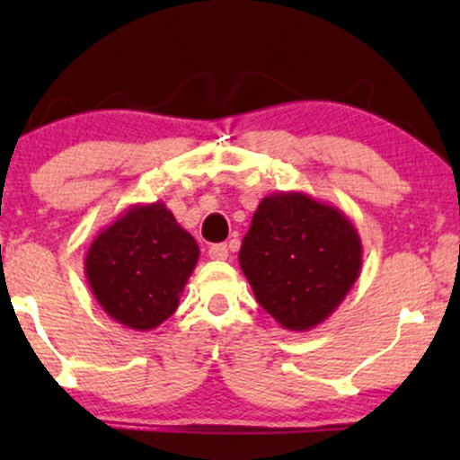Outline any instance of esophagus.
Here are the masks:
<instances>
[{
	"label": "esophagus",
	"instance_id": "1",
	"mask_svg": "<svg viewBox=\"0 0 460 460\" xmlns=\"http://www.w3.org/2000/svg\"><path fill=\"white\" fill-rule=\"evenodd\" d=\"M209 260H216V261H225L226 257H229V246L226 244H212L209 246Z\"/></svg>",
	"mask_w": 460,
	"mask_h": 460
}]
</instances>
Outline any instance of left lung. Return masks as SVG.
Returning a JSON list of instances; mask_svg holds the SVG:
<instances>
[{
    "mask_svg": "<svg viewBox=\"0 0 460 460\" xmlns=\"http://www.w3.org/2000/svg\"><path fill=\"white\" fill-rule=\"evenodd\" d=\"M237 260L257 303L283 329L311 331L352 289L363 246L337 208L305 192H274L257 205Z\"/></svg>",
    "mask_w": 460,
    "mask_h": 460,
    "instance_id": "left-lung-1",
    "label": "left lung"
}]
</instances>
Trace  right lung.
Listing matches in <instances>:
<instances>
[{
    "label": "right lung",
    "instance_id": "add662e5",
    "mask_svg": "<svg viewBox=\"0 0 460 460\" xmlns=\"http://www.w3.org/2000/svg\"><path fill=\"white\" fill-rule=\"evenodd\" d=\"M199 261V244L166 205H134L93 240L84 261L102 309L119 324L153 331L171 318Z\"/></svg>",
    "mask_w": 460,
    "mask_h": 460
}]
</instances>
